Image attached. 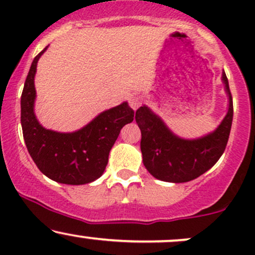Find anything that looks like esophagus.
Wrapping results in <instances>:
<instances>
[{"instance_id":"34e87169","label":"esophagus","mask_w":255,"mask_h":255,"mask_svg":"<svg viewBox=\"0 0 255 255\" xmlns=\"http://www.w3.org/2000/svg\"><path fill=\"white\" fill-rule=\"evenodd\" d=\"M128 102H129V105L131 107V109L136 110L142 103V97L141 96H137V95H131L130 97L128 98Z\"/></svg>"}]
</instances>
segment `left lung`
Here are the masks:
<instances>
[{"label": "left lung", "mask_w": 255, "mask_h": 255, "mask_svg": "<svg viewBox=\"0 0 255 255\" xmlns=\"http://www.w3.org/2000/svg\"><path fill=\"white\" fill-rule=\"evenodd\" d=\"M222 83L228 96L227 115L213 131L195 139L176 135L147 105L135 113L141 130L140 148L145 168L157 180L182 183L194 180L211 169L225 150L233 124V98L225 72Z\"/></svg>", "instance_id": "obj_1"}]
</instances>
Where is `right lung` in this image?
<instances>
[{
  "mask_svg": "<svg viewBox=\"0 0 255 255\" xmlns=\"http://www.w3.org/2000/svg\"><path fill=\"white\" fill-rule=\"evenodd\" d=\"M48 46L34 57L21 95V127L28 153L40 171L64 184H86L103 175L111 147L124 126L134 120L127 102L104 110L83 128L63 133L46 129L34 114L37 63Z\"/></svg>",
  "mask_w": 255,
  "mask_h": 255,
  "instance_id": "right-lung-1",
  "label": "right lung"
}]
</instances>
